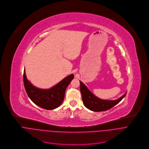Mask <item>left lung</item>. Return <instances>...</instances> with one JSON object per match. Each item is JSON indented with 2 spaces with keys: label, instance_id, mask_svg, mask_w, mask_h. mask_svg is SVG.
<instances>
[{
  "label": "left lung",
  "instance_id": "obj_1",
  "mask_svg": "<svg viewBox=\"0 0 149 149\" xmlns=\"http://www.w3.org/2000/svg\"><path fill=\"white\" fill-rule=\"evenodd\" d=\"M80 92L82 100L85 107L93 111H102L107 110L119 103L126 96V93L121 97L115 100H102L95 96L81 81Z\"/></svg>",
  "mask_w": 149,
  "mask_h": 149
}]
</instances>
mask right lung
<instances>
[{
    "label": "right lung",
    "instance_id": "obj_1",
    "mask_svg": "<svg viewBox=\"0 0 149 149\" xmlns=\"http://www.w3.org/2000/svg\"><path fill=\"white\" fill-rule=\"evenodd\" d=\"M74 79L73 74L67 76L50 88L41 89L35 87L26 77L25 70L23 73V83L25 91L31 100L38 106L52 110L62 103L67 87Z\"/></svg>",
    "mask_w": 149,
    "mask_h": 149
}]
</instances>
